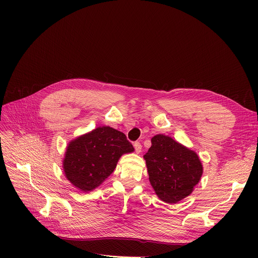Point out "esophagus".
Listing matches in <instances>:
<instances>
[{"mask_svg":"<svg viewBox=\"0 0 258 258\" xmlns=\"http://www.w3.org/2000/svg\"><path fill=\"white\" fill-rule=\"evenodd\" d=\"M134 147H135V151H136L137 154H139L141 152V148H142V145L140 142H135L134 143Z\"/></svg>","mask_w":258,"mask_h":258,"instance_id":"obj_1","label":"esophagus"}]
</instances>
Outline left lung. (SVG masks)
I'll return each instance as SVG.
<instances>
[{"instance_id": "1", "label": "left lung", "mask_w": 258, "mask_h": 258, "mask_svg": "<svg viewBox=\"0 0 258 258\" xmlns=\"http://www.w3.org/2000/svg\"><path fill=\"white\" fill-rule=\"evenodd\" d=\"M143 158L156 195L168 204L190 195L203 174L199 156L162 134L152 138V146Z\"/></svg>"}]
</instances>
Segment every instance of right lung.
<instances>
[{"label":"right lung","mask_w":258,"mask_h":258,"mask_svg":"<svg viewBox=\"0 0 258 258\" xmlns=\"http://www.w3.org/2000/svg\"><path fill=\"white\" fill-rule=\"evenodd\" d=\"M134 152L125 135L110 126H98L67 146L62 168L66 178L88 192L110 175L123 154Z\"/></svg>","instance_id":"add662e5"}]
</instances>
